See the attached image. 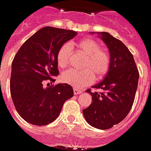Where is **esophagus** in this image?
Instances as JSON below:
<instances>
[{"label":"esophagus","instance_id":"34e87169","mask_svg":"<svg viewBox=\"0 0 151 151\" xmlns=\"http://www.w3.org/2000/svg\"><path fill=\"white\" fill-rule=\"evenodd\" d=\"M73 90H74V93H75V94H80V93H82V90H80V89H76V88H75Z\"/></svg>","mask_w":151,"mask_h":151}]
</instances>
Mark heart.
<instances>
[{
  "instance_id": "1",
  "label": "heart",
  "mask_w": 151,
  "mask_h": 151,
  "mask_svg": "<svg viewBox=\"0 0 151 151\" xmlns=\"http://www.w3.org/2000/svg\"><path fill=\"white\" fill-rule=\"evenodd\" d=\"M85 58L82 62L81 70H69L62 74V81L73 86L76 89H81L93 83L94 79H102L109 72L110 68V55L107 50L100 48L96 41L90 38H83L75 44ZM71 55V46L65 43L59 48L57 54V61L61 68L69 65Z\"/></svg>"
}]
</instances>
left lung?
Here are the masks:
<instances>
[{
  "label": "left lung",
  "mask_w": 151,
  "mask_h": 151,
  "mask_svg": "<svg viewBox=\"0 0 151 151\" xmlns=\"http://www.w3.org/2000/svg\"><path fill=\"white\" fill-rule=\"evenodd\" d=\"M108 46L110 68L106 77L93 86L103 92L91 93L92 104L83 109L85 118L93 127L106 130L121 122L129 113L137 92L139 71L133 55L123 42L107 32L99 33Z\"/></svg>",
  "instance_id": "left-lung-1"
}]
</instances>
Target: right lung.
<instances>
[{"label": "right lung", "instance_id": "add662e5", "mask_svg": "<svg viewBox=\"0 0 151 151\" xmlns=\"http://www.w3.org/2000/svg\"><path fill=\"white\" fill-rule=\"evenodd\" d=\"M72 30L45 27L28 38L15 54L11 65L10 89L14 108L30 124L44 126L56 120L62 106L74 95L68 84H52L59 74L57 54L73 38Z\"/></svg>", "mask_w": 151, "mask_h": 151}]
</instances>
